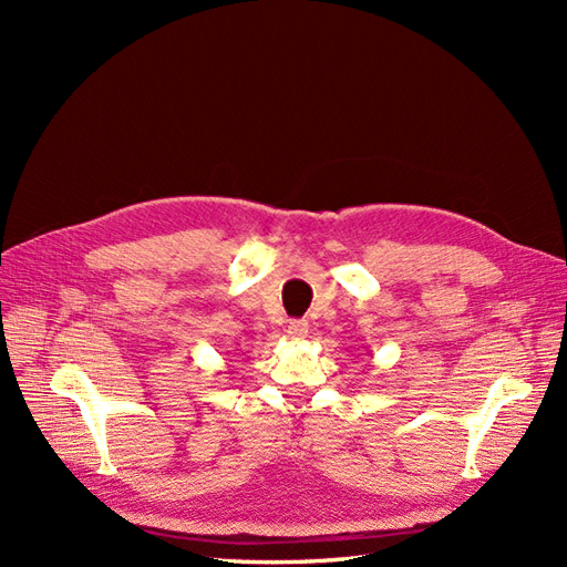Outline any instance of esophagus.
<instances>
[{"label": "esophagus", "mask_w": 567, "mask_h": 567, "mask_svg": "<svg viewBox=\"0 0 567 567\" xmlns=\"http://www.w3.org/2000/svg\"><path fill=\"white\" fill-rule=\"evenodd\" d=\"M307 331H310V326H307V321H300V319L290 321L288 329H286V333L293 340H302L307 336Z\"/></svg>", "instance_id": "34e87169"}]
</instances>
